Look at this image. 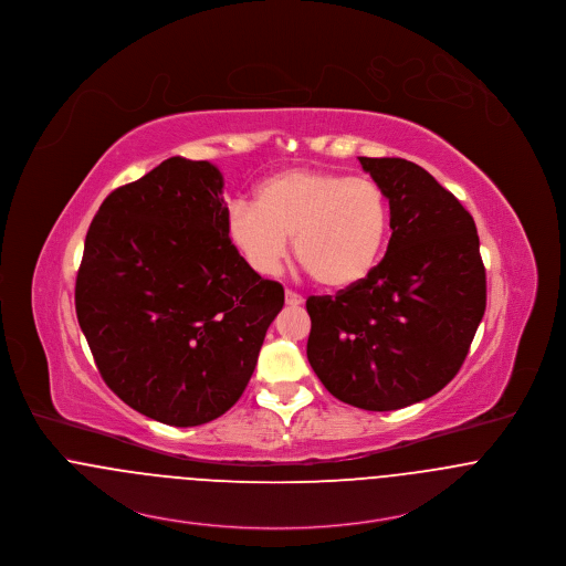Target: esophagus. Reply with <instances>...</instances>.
<instances>
[{
    "instance_id": "obj_1",
    "label": "esophagus",
    "mask_w": 566,
    "mask_h": 566,
    "mask_svg": "<svg viewBox=\"0 0 566 566\" xmlns=\"http://www.w3.org/2000/svg\"><path fill=\"white\" fill-rule=\"evenodd\" d=\"M285 303H287L290 307H298V305H303V303H305V298H303L301 294H296V292L287 290V292H285Z\"/></svg>"
}]
</instances>
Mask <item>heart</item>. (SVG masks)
<instances>
[{
	"label": "heart",
	"instance_id": "heart-1",
	"mask_svg": "<svg viewBox=\"0 0 566 566\" xmlns=\"http://www.w3.org/2000/svg\"><path fill=\"white\" fill-rule=\"evenodd\" d=\"M389 218L387 195L376 181L290 168L259 184L255 206H231L227 235L261 274L279 270L287 238H294L296 258L319 285L348 290L376 270Z\"/></svg>",
	"mask_w": 566,
	"mask_h": 566
}]
</instances>
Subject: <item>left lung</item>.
Wrapping results in <instances>:
<instances>
[{
  "instance_id": "left-lung-1",
  "label": "left lung",
  "mask_w": 566,
  "mask_h": 566,
  "mask_svg": "<svg viewBox=\"0 0 566 566\" xmlns=\"http://www.w3.org/2000/svg\"><path fill=\"white\" fill-rule=\"evenodd\" d=\"M389 199L391 240L376 270L335 296L307 298V359L322 385L365 411H396L461 369L486 308L471 213L402 157H359Z\"/></svg>"
}]
</instances>
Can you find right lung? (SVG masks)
Wrapping results in <instances>:
<instances>
[{
	"label": "right lung",
	"mask_w": 566,
	"mask_h": 566,
	"mask_svg": "<svg viewBox=\"0 0 566 566\" xmlns=\"http://www.w3.org/2000/svg\"><path fill=\"white\" fill-rule=\"evenodd\" d=\"M222 175L164 159L107 195L91 222L75 311L105 385L134 411L188 428L244 394L285 292L227 235Z\"/></svg>",
	"instance_id": "add662e5"
}]
</instances>
